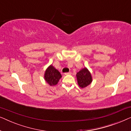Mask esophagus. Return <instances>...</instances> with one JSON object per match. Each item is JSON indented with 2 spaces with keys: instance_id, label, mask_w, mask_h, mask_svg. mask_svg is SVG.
Returning <instances> with one entry per match:
<instances>
[{
  "instance_id": "obj_1",
  "label": "esophagus",
  "mask_w": 131,
  "mask_h": 131,
  "mask_svg": "<svg viewBox=\"0 0 131 131\" xmlns=\"http://www.w3.org/2000/svg\"><path fill=\"white\" fill-rule=\"evenodd\" d=\"M71 74V71H70V72H68V73H65V75H70Z\"/></svg>"
}]
</instances>
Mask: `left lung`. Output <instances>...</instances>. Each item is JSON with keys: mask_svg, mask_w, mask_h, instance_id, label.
I'll return each mask as SVG.
<instances>
[{"mask_svg": "<svg viewBox=\"0 0 131 131\" xmlns=\"http://www.w3.org/2000/svg\"><path fill=\"white\" fill-rule=\"evenodd\" d=\"M76 78L78 85L82 88H84L90 85L92 81L91 73L86 67L80 70L78 73H77Z\"/></svg>", "mask_w": 131, "mask_h": 131, "instance_id": "8db88e82", "label": "left lung"}]
</instances>
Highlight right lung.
<instances>
[{
    "instance_id": "1",
    "label": "right lung",
    "mask_w": 131,
    "mask_h": 131,
    "mask_svg": "<svg viewBox=\"0 0 131 131\" xmlns=\"http://www.w3.org/2000/svg\"><path fill=\"white\" fill-rule=\"evenodd\" d=\"M61 77V74L59 71L52 65L48 67L44 74L45 80L50 86L57 85Z\"/></svg>"
}]
</instances>
